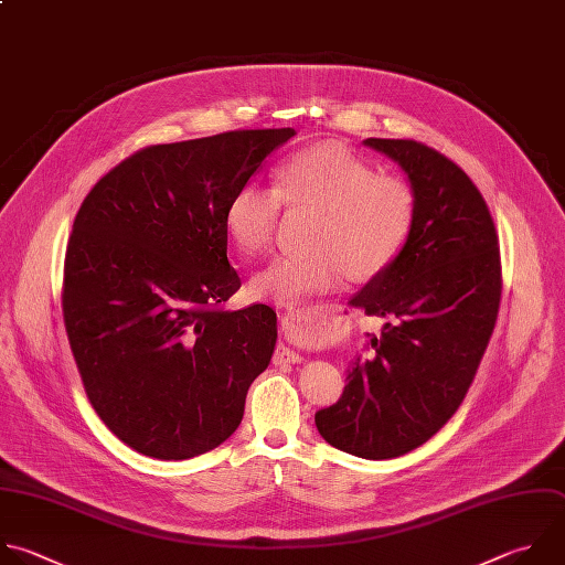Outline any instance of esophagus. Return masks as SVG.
Listing matches in <instances>:
<instances>
[{"instance_id":"obj_1","label":"esophagus","mask_w":565,"mask_h":565,"mask_svg":"<svg viewBox=\"0 0 565 565\" xmlns=\"http://www.w3.org/2000/svg\"><path fill=\"white\" fill-rule=\"evenodd\" d=\"M288 317H295V312H286V315H284V319H288ZM281 361H284V363H286V361H288V363H299L301 356H299L297 352H292L290 348L279 345L277 352H275V363H281Z\"/></svg>"}]
</instances>
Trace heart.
<instances>
[{
	"mask_svg": "<svg viewBox=\"0 0 565 565\" xmlns=\"http://www.w3.org/2000/svg\"><path fill=\"white\" fill-rule=\"evenodd\" d=\"M288 209L317 211L303 253L275 257L250 281L255 299L297 303L334 288L348 273L374 277L406 250L419 213L413 183L332 146L290 154L273 185L244 183L228 202L226 231L237 248L255 255L270 246Z\"/></svg>",
	"mask_w": 565,
	"mask_h": 565,
	"instance_id": "b5f03b06",
	"label": "heart"
}]
</instances>
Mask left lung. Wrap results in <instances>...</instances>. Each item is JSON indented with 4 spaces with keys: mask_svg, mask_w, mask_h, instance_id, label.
<instances>
[{
    "mask_svg": "<svg viewBox=\"0 0 565 565\" xmlns=\"http://www.w3.org/2000/svg\"><path fill=\"white\" fill-rule=\"evenodd\" d=\"M365 146L408 172L417 226L404 255L352 297L391 321L315 424L337 450L393 459L426 444L461 406L497 323L501 255L488 204L455 161L415 139L370 137Z\"/></svg>",
    "mask_w": 565,
    "mask_h": 565,
    "instance_id": "obj_1",
    "label": "left lung"
}]
</instances>
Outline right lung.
I'll return each instance as SVG.
<instances>
[{
  "mask_svg": "<svg viewBox=\"0 0 565 565\" xmlns=\"http://www.w3.org/2000/svg\"><path fill=\"white\" fill-rule=\"evenodd\" d=\"M292 128L157 143L106 172L82 202L62 310L90 406L132 450L166 461L224 444L268 367L277 315L226 310V209Z\"/></svg>",
  "mask_w": 565,
  "mask_h": 565,
  "instance_id": "obj_1",
  "label": "right lung"
}]
</instances>
